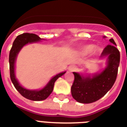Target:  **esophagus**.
I'll return each mask as SVG.
<instances>
[{
    "instance_id": "1",
    "label": "esophagus",
    "mask_w": 127,
    "mask_h": 127,
    "mask_svg": "<svg viewBox=\"0 0 127 127\" xmlns=\"http://www.w3.org/2000/svg\"><path fill=\"white\" fill-rule=\"evenodd\" d=\"M76 70V66L75 65H70L68 67V70L70 72L75 71Z\"/></svg>"
}]
</instances>
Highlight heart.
I'll return each instance as SVG.
<instances>
[{
  "instance_id": "heart-1",
  "label": "heart",
  "mask_w": 127,
  "mask_h": 127,
  "mask_svg": "<svg viewBox=\"0 0 127 127\" xmlns=\"http://www.w3.org/2000/svg\"><path fill=\"white\" fill-rule=\"evenodd\" d=\"M94 49V45H88L84 46L82 48V52L84 54H88L89 53H90L91 51H92Z\"/></svg>"
}]
</instances>
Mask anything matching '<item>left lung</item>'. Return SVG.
I'll list each match as a JSON object with an SVG mask.
<instances>
[{
    "instance_id": "left-lung-1",
    "label": "left lung",
    "mask_w": 127,
    "mask_h": 127,
    "mask_svg": "<svg viewBox=\"0 0 127 127\" xmlns=\"http://www.w3.org/2000/svg\"><path fill=\"white\" fill-rule=\"evenodd\" d=\"M109 41L111 44L107 45L101 55V57H107V65L101 73L92 77H84L79 73L73 72L74 80L71 87V94L78 102H95L104 96L114 84L118 73L120 53L113 39Z\"/></svg>"
}]
</instances>
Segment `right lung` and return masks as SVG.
I'll list each match as a JSON object with an SVG mask.
<instances>
[{"instance_id":"right-lung-1","label":"right lung","mask_w":127,"mask_h":127,"mask_svg":"<svg viewBox=\"0 0 127 127\" xmlns=\"http://www.w3.org/2000/svg\"><path fill=\"white\" fill-rule=\"evenodd\" d=\"M41 39H41L38 35H37L34 33H25L19 35L14 41L12 47L11 48L10 54H9L10 76L11 81L13 83L16 89L18 91V92L22 96L33 101H41L47 98L53 90L54 84H55L56 80L66 72H63L61 73L58 74L57 75L55 76L49 82V83L46 85L45 87L40 90H29L26 88H24L20 85L19 82L16 78L14 73V64L17 55L21 49L25 45L28 43L37 42Z\"/></svg>"}]
</instances>
